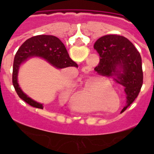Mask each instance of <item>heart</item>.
Here are the masks:
<instances>
[{"instance_id": "1", "label": "heart", "mask_w": 154, "mask_h": 154, "mask_svg": "<svg viewBox=\"0 0 154 154\" xmlns=\"http://www.w3.org/2000/svg\"><path fill=\"white\" fill-rule=\"evenodd\" d=\"M110 86L111 82L107 79L102 77H91L85 79L82 89L73 96V100L75 103H83L86 102L90 94L94 90Z\"/></svg>"}]
</instances>
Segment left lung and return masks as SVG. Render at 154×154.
Wrapping results in <instances>:
<instances>
[{
  "instance_id": "8db88e82",
  "label": "left lung",
  "mask_w": 154,
  "mask_h": 154,
  "mask_svg": "<svg viewBox=\"0 0 154 154\" xmlns=\"http://www.w3.org/2000/svg\"><path fill=\"white\" fill-rule=\"evenodd\" d=\"M99 54V63L94 70L99 75L112 77L124 87L126 105L121 112L133 103L143 85L142 59L132 42L120 35H109L99 38L94 45Z\"/></svg>"
}]
</instances>
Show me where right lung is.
Masks as SVG:
<instances>
[{
	"mask_svg": "<svg viewBox=\"0 0 154 154\" xmlns=\"http://www.w3.org/2000/svg\"><path fill=\"white\" fill-rule=\"evenodd\" d=\"M39 57L45 59L54 67L64 69L78 67V65L70 58L65 45L53 35H37L28 39L21 45L16 53L13 65L12 82L18 96L31 106L43 109V105L35 101L21 90L17 82V75L20 65L30 58Z\"/></svg>",
	"mask_w": 154,
	"mask_h": 154,
	"instance_id": "1",
	"label": "right lung"
}]
</instances>
